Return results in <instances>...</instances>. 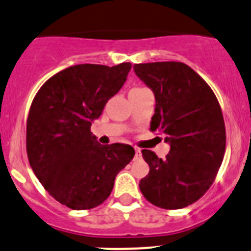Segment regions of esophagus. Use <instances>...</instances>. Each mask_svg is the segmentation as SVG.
<instances>
[{"instance_id":"esophagus-1","label":"esophagus","mask_w":251,"mask_h":251,"mask_svg":"<svg viewBox=\"0 0 251 251\" xmlns=\"http://www.w3.org/2000/svg\"><path fill=\"white\" fill-rule=\"evenodd\" d=\"M141 155H142L141 149H139V148H135V158H141Z\"/></svg>"}]
</instances>
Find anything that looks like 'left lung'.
Segmentation results:
<instances>
[{
    "label": "left lung",
    "mask_w": 251,
    "mask_h": 251,
    "mask_svg": "<svg viewBox=\"0 0 251 251\" xmlns=\"http://www.w3.org/2000/svg\"><path fill=\"white\" fill-rule=\"evenodd\" d=\"M153 91L151 130L164 134L165 159L143 149L148 176L139 181L147 201L163 209H181L201 199L214 181L225 151V124L214 92L181 62L134 64Z\"/></svg>",
    "instance_id": "obj_1"
}]
</instances>
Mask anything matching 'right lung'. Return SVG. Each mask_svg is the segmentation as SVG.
I'll return each instance as SVG.
<instances>
[{
    "instance_id": "1",
    "label": "right lung",
    "mask_w": 251,
    "mask_h": 251,
    "mask_svg": "<svg viewBox=\"0 0 251 251\" xmlns=\"http://www.w3.org/2000/svg\"><path fill=\"white\" fill-rule=\"evenodd\" d=\"M130 68V63L75 64L50 77L32 102L26 133L29 164L45 189L73 210L102 204L117 174L134 157L132 146H102L91 132Z\"/></svg>"
}]
</instances>
